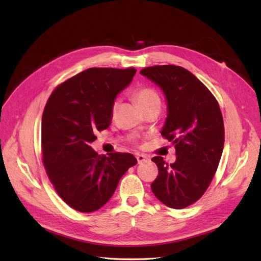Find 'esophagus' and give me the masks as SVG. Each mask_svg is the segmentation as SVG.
<instances>
[{
    "mask_svg": "<svg viewBox=\"0 0 261 261\" xmlns=\"http://www.w3.org/2000/svg\"><path fill=\"white\" fill-rule=\"evenodd\" d=\"M136 159H137L138 163H144V162H146V161L149 160V158H148L146 154L137 153V154H136Z\"/></svg>",
    "mask_w": 261,
    "mask_h": 261,
    "instance_id": "obj_1",
    "label": "esophagus"
}]
</instances>
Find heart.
Instances as JSON below:
<instances>
[{
    "mask_svg": "<svg viewBox=\"0 0 261 261\" xmlns=\"http://www.w3.org/2000/svg\"><path fill=\"white\" fill-rule=\"evenodd\" d=\"M134 98H135L137 105L141 110H143V111L153 105L160 103L159 94H158L153 89L147 88V87H141V88H138L135 91V93H134ZM115 108H116V102L113 105V112Z\"/></svg>",
    "mask_w": 261,
    "mask_h": 261,
    "instance_id": "obj_1",
    "label": "heart"
}]
</instances>
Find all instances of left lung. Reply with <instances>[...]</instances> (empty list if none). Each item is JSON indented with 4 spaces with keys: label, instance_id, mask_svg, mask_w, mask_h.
Segmentation results:
<instances>
[{
    "label": "left lung",
    "instance_id": "obj_1",
    "mask_svg": "<svg viewBox=\"0 0 261 261\" xmlns=\"http://www.w3.org/2000/svg\"><path fill=\"white\" fill-rule=\"evenodd\" d=\"M140 74L164 93L168 115L161 134L176 154L172 164L152 158L159 169L152 193L165 206L183 209L200 198L215 176L224 147L223 117L216 98L189 70L159 65Z\"/></svg>",
    "mask_w": 261,
    "mask_h": 261
}]
</instances>
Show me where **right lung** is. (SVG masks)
Segmentation results:
<instances>
[{
  "label": "right lung",
  "mask_w": 261,
  "mask_h": 261,
  "mask_svg": "<svg viewBox=\"0 0 261 261\" xmlns=\"http://www.w3.org/2000/svg\"><path fill=\"white\" fill-rule=\"evenodd\" d=\"M134 67L84 70L60 85L42 114L43 164L55 191L81 212L103 207L126 171L137 163L132 153L99 155L91 148L97 130L111 124L116 96L127 87Z\"/></svg>",
  "instance_id": "add662e5"
}]
</instances>
